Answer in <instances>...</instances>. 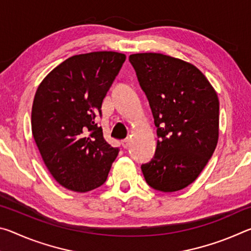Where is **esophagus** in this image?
Returning a JSON list of instances; mask_svg holds the SVG:
<instances>
[{"instance_id": "obj_1", "label": "esophagus", "mask_w": 251, "mask_h": 251, "mask_svg": "<svg viewBox=\"0 0 251 251\" xmlns=\"http://www.w3.org/2000/svg\"><path fill=\"white\" fill-rule=\"evenodd\" d=\"M129 143H130V139L129 138H126V139H123L122 141V146L124 148H127L129 146Z\"/></svg>"}]
</instances>
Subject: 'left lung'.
<instances>
[{"instance_id": "obj_1", "label": "left lung", "mask_w": 251, "mask_h": 251, "mask_svg": "<svg viewBox=\"0 0 251 251\" xmlns=\"http://www.w3.org/2000/svg\"><path fill=\"white\" fill-rule=\"evenodd\" d=\"M157 127L155 156L142 165L151 188L173 193L192 184L218 143L217 93L196 66L160 53L131 54Z\"/></svg>"}]
</instances>
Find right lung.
Listing matches in <instances>:
<instances>
[{
    "label": "right lung",
    "mask_w": 251,
    "mask_h": 251,
    "mask_svg": "<svg viewBox=\"0 0 251 251\" xmlns=\"http://www.w3.org/2000/svg\"><path fill=\"white\" fill-rule=\"evenodd\" d=\"M125 59V54L107 50L74 55L37 87L34 141L50 175L67 189L86 193L107 179L120 150L105 141L96 117Z\"/></svg>",
    "instance_id": "right-lung-1"
}]
</instances>
